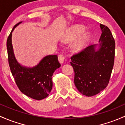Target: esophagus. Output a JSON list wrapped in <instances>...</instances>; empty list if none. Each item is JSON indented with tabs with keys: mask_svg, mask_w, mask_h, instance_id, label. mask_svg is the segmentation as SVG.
Instances as JSON below:
<instances>
[{
	"mask_svg": "<svg viewBox=\"0 0 125 125\" xmlns=\"http://www.w3.org/2000/svg\"><path fill=\"white\" fill-rule=\"evenodd\" d=\"M58 59H59V61L60 63H63L65 62V59H66V56L63 54H60L58 56Z\"/></svg>",
	"mask_w": 125,
	"mask_h": 125,
	"instance_id": "obj_1",
	"label": "esophagus"
}]
</instances>
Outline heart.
<instances>
[{
    "mask_svg": "<svg viewBox=\"0 0 125 125\" xmlns=\"http://www.w3.org/2000/svg\"><path fill=\"white\" fill-rule=\"evenodd\" d=\"M84 31L85 28L84 26L80 24L73 25L67 31L66 35L65 36V40L66 41H72L75 40ZM89 33L83 34L74 43L73 45V49L76 51H79L82 49L86 45L87 42L89 40Z\"/></svg>",
    "mask_w": 125,
    "mask_h": 125,
    "instance_id": "b5f03b06",
    "label": "heart"
}]
</instances>
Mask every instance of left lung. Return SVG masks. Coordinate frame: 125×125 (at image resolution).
I'll list each match as a JSON object with an SVG mask.
<instances>
[{
    "label": "left lung",
    "mask_w": 125,
    "mask_h": 125,
    "mask_svg": "<svg viewBox=\"0 0 125 125\" xmlns=\"http://www.w3.org/2000/svg\"><path fill=\"white\" fill-rule=\"evenodd\" d=\"M100 26L99 49L95 51L96 45H90L71 56L75 85L87 96L99 94L108 86L115 62V39L107 26Z\"/></svg>",
    "instance_id": "left-lung-1"
}]
</instances>
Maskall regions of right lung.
<instances>
[{
  "label": "right lung",
  "mask_w": 125,
  "mask_h": 125,
  "mask_svg": "<svg viewBox=\"0 0 125 125\" xmlns=\"http://www.w3.org/2000/svg\"><path fill=\"white\" fill-rule=\"evenodd\" d=\"M21 22L13 27L6 42L9 66L17 86L23 94L36 100L45 98L52 87V75L60 66L57 55L44 57L36 66L27 68L20 66L15 60L11 43L12 31Z\"/></svg>",
  "instance_id": "add662e5"
}]
</instances>
